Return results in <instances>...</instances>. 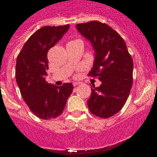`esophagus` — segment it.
I'll return each instance as SVG.
<instances>
[{"label":"esophagus","mask_w":157,"mask_h":157,"mask_svg":"<svg viewBox=\"0 0 157 157\" xmlns=\"http://www.w3.org/2000/svg\"><path fill=\"white\" fill-rule=\"evenodd\" d=\"M80 82H73V86H78V85H80Z\"/></svg>","instance_id":"obj_1"}]
</instances>
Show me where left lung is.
Returning a JSON list of instances; mask_svg holds the SVG:
<instances>
[{
    "label": "left lung",
    "instance_id": "left-lung-1",
    "mask_svg": "<svg viewBox=\"0 0 157 157\" xmlns=\"http://www.w3.org/2000/svg\"><path fill=\"white\" fill-rule=\"evenodd\" d=\"M76 28L95 51L88 76L102 81L99 87H91L89 109L96 117L108 118L121 110L129 97L133 84V59L123 38L106 23L90 21L76 24Z\"/></svg>",
    "mask_w": 157,
    "mask_h": 157
}]
</instances>
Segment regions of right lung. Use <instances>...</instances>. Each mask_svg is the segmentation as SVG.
<instances>
[{"instance_id":"1","label":"right lung","mask_w":157,"mask_h":157,"mask_svg":"<svg viewBox=\"0 0 157 157\" xmlns=\"http://www.w3.org/2000/svg\"><path fill=\"white\" fill-rule=\"evenodd\" d=\"M68 28L67 24L38 29L28 38L17 57L15 76L21 95L33 114L42 120L59 117L73 90L71 83L56 86L45 79L49 69L48 51Z\"/></svg>"}]
</instances>
